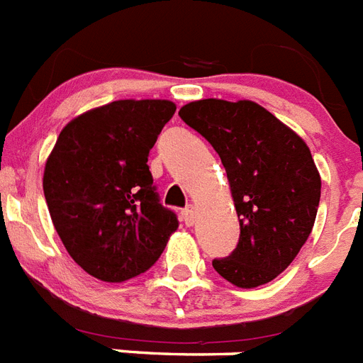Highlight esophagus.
I'll use <instances>...</instances> for the list:
<instances>
[{
	"instance_id": "34e87169",
	"label": "esophagus",
	"mask_w": 363,
	"mask_h": 363,
	"mask_svg": "<svg viewBox=\"0 0 363 363\" xmlns=\"http://www.w3.org/2000/svg\"><path fill=\"white\" fill-rule=\"evenodd\" d=\"M196 216H197V212L194 206H188L186 210H182V221H184L188 227H191V225L196 223Z\"/></svg>"
}]
</instances>
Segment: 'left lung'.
I'll use <instances>...</instances> for the list:
<instances>
[{"instance_id":"left-lung-1","label":"left lung","mask_w":363,"mask_h":363,"mask_svg":"<svg viewBox=\"0 0 363 363\" xmlns=\"http://www.w3.org/2000/svg\"><path fill=\"white\" fill-rule=\"evenodd\" d=\"M179 116L221 158L240 219L238 245L212 266L238 288L267 284L294 262L318 214L321 177L308 145L249 99H199Z\"/></svg>"}]
</instances>
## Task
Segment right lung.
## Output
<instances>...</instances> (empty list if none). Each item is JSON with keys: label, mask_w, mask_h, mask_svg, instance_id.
<instances>
[{"label": "right lung", "mask_w": 363, "mask_h": 363, "mask_svg": "<svg viewBox=\"0 0 363 363\" xmlns=\"http://www.w3.org/2000/svg\"><path fill=\"white\" fill-rule=\"evenodd\" d=\"M167 99H120L73 118L45 160L44 196L69 257L105 282L153 266L179 227L147 157L175 114Z\"/></svg>", "instance_id": "obj_1"}]
</instances>
